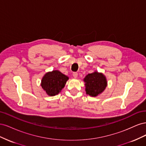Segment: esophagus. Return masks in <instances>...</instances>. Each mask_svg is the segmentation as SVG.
I'll list each match as a JSON object with an SVG mask.
<instances>
[{"instance_id":"esophagus-1","label":"esophagus","mask_w":146,"mask_h":146,"mask_svg":"<svg viewBox=\"0 0 146 146\" xmlns=\"http://www.w3.org/2000/svg\"><path fill=\"white\" fill-rule=\"evenodd\" d=\"M78 76V73L77 72H74L73 73V77L74 78H77Z\"/></svg>"}]
</instances>
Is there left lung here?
Listing matches in <instances>:
<instances>
[{
    "mask_svg": "<svg viewBox=\"0 0 146 146\" xmlns=\"http://www.w3.org/2000/svg\"><path fill=\"white\" fill-rule=\"evenodd\" d=\"M85 82L86 92L91 96H97L102 92L107 85L105 77L98 72L88 74L84 78Z\"/></svg>",
    "mask_w": 146,
    "mask_h": 146,
    "instance_id": "8db88e82",
    "label": "left lung"
}]
</instances>
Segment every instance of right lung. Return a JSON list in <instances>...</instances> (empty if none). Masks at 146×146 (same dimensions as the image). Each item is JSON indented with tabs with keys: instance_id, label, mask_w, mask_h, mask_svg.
Returning <instances> with one entry per match:
<instances>
[{
	"instance_id": "right-lung-1",
	"label": "right lung",
	"mask_w": 146,
	"mask_h": 146,
	"mask_svg": "<svg viewBox=\"0 0 146 146\" xmlns=\"http://www.w3.org/2000/svg\"><path fill=\"white\" fill-rule=\"evenodd\" d=\"M69 78L58 70L46 73L41 81V86L51 96L58 94L64 87Z\"/></svg>"
}]
</instances>
